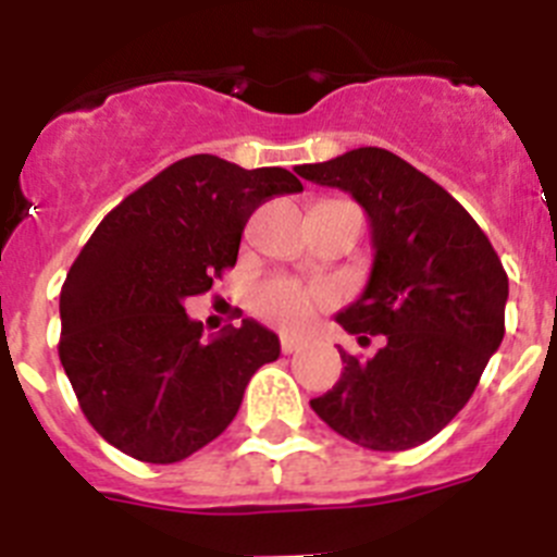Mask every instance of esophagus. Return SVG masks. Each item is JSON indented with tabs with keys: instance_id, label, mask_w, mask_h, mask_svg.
Instances as JSON below:
<instances>
[{
	"instance_id": "34e87169",
	"label": "esophagus",
	"mask_w": 557,
	"mask_h": 557,
	"mask_svg": "<svg viewBox=\"0 0 557 557\" xmlns=\"http://www.w3.org/2000/svg\"><path fill=\"white\" fill-rule=\"evenodd\" d=\"M282 351L284 354L301 351V339H298V337H287V334H284V337H282Z\"/></svg>"
}]
</instances>
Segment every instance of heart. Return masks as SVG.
Returning <instances> with one entry per match:
<instances>
[{
    "label": "heart",
    "instance_id": "obj_1",
    "mask_svg": "<svg viewBox=\"0 0 557 557\" xmlns=\"http://www.w3.org/2000/svg\"><path fill=\"white\" fill-rule=\"evenodd\" d=\"M329 298L332 295L326 289L304 287L289 278H270L256 287L253 304L264 321L287 329V332H298L312 321L314 309L329 304Z\"/></svg>",
    "mask_w": 557,
    "mask_h": 557
}]
</instances>
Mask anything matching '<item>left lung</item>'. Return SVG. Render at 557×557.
<instances>
[{
  "instance_id": "1",
  "label": "left lung",
  "mask_w": 557,
  "mask_h": 557,
  "mask_svg": "<svg viewBox=\"0 0 557 557\" xmlns=\"http://www.w3.org/2000/svg\"><path fill=\"white\" fill-rule=\"evenodd\" d=\"M298 175L366 209L371 278L337 323L385 339L366 362L339 351V382L309 405L366 449H412L466 407L499 348L508 273L469 211L396 152L357 147Z\"/></svg>"
}]
</instances>
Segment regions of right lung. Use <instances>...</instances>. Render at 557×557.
Returning a JSON list of instances; mask_svg holds the SVG:
<instances>
[{
	"mask_svg": "<svg viewBox=\"0 0 557 557\" xmlns=\"http://www.w3.org/2000/svg\"><path fill=\"white\" fill-rule=\"evenodd\" d=\"M282 166L200 152L159 172L97 225L61 289V366L83 416L141 462H178L234 421L245 387L282 354L245 318L209 343L184 301L234 268L264 200L301 191Z\"/></svg>",
	"mask_w": 557,
	"mask_h": 557,
	"instance_id": "1",
	"label": "right lung"
}]
</instances>
